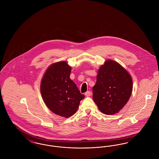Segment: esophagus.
I'll return each instance as SVG.
<instances>
[{
    "instance_id": "esophagus-1",
    "label": "esophagus",
    "mask_w": 159,
    "mask_h": 159,
    "mask_svg": "<svg viewBox=\"0 0 159 159\" xmlns=\"http://www.w3.org/2000/svg\"><path fill=\"white\" fill-rule=\"evenodd\" d=\"M84 95L86 97H89V96H91V92L90 91H87L86 92H85Z\"/></svg>"
}]
</instances>
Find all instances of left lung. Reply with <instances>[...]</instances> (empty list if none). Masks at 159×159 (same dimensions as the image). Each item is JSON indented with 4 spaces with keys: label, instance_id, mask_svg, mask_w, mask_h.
<instances>
[{
    "label": "left lung",
    "instance_id": "left-lung-1",
    "mask_svg": "<svg viewBox=\"0 0 159 159\" xmlns=\"http://www.w3.org/2000/svg\"><path fill=\"white\" fill-rule=\"evenodd\" d=\"M132 88L128 72L117 62L107 60L99 68L97 82L92 88L93 99L102 113L112 115L126 104Z\"/></svg>",
    "mask_w": 159,
    "mask_h": 159
}]
</instances>
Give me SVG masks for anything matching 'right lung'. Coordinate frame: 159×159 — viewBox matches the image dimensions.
<instances>
[{
    "label": "right lung",
    "instance_id": "1",
    "mask_svg": "<svg viewBox=\"0 0 159 159\" xmlns=\"http://www.w3.org/2000/svg\"><path fill=\"white\" fill-rule=\"evenodd\" d=\"M71 67L66 61L51 64L46 70L40 83V92L46 106L53 113L68 118L77 110L84 98L70 79Z\"/></svg>",
    "mask_w": 159,
    "mask_h": 159
}]
</instances>
